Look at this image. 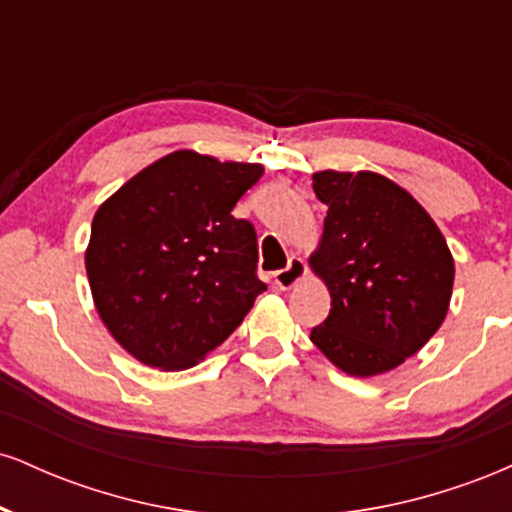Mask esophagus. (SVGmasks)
I'll list each match as a JSON object with an SVG mask.
<instances>
[{
	"label": "esophagus",
	"mask_w": 512,
	"mask_h": 512,
	"mask_svg": "<svg viewBox=\"0 0 512 512\" xmlns=\"http://www.w3.org/2000/svg\"><path fill=\"white\" fill-rule=\"evenodd\" d=\"M303 276H305V262L301 260V257H291L289 264H286L281 272L274 274V286L281 291H291L293 286L303 279Z\"/></svg>",
	"instance_id": "esophagus-1"
}]
</instances>
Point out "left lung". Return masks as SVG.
<instances>
[{"label": "left lung", "mask_w": 512, "mask_h": 512, "mask_svg": "<svg viewBox=\"0 0 512 512\" xmlns=\"http://www.w3.org/2000/svg\"><path fill=\"white\" fill-rule=\"evenodd\" d=\"M313 190L327 216L308 262L332 308L310 339L346 375L390 373L443 325L452 252L428 211L385 175L317 170Z\"/></svg>", "instance_id": "obj_1"}]
</instances>
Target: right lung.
I'll return each instance as SVG.
<instances>
[{"mask_svg": "<svg viewBox=\"0 0 512 512\" xmlns=\"http://www.w3.org/2000/svg\"><path fill=\"white\" fill-rule=\"evenodd\" d=\"M262 163L180 149L98 207L86 248L93 305L129 356L158 370L197 366L267 289L252 223L231 214Z\"/></svg>", "mask_w": 512, "mask_h": 512, "instance_id": "obj_1", "label": "right lung"}]
</instances>
